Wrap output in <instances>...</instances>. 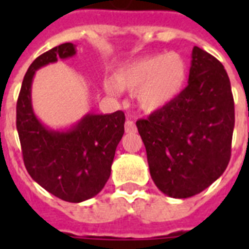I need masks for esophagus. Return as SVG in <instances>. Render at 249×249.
<instances>
[{
    "instance_id": "34e87169",
    "label": "esophagus",
    "mask_w": 249,
    "mask_h": 249,
    "mask_svg": "<svg viewBox=\"0 0 249 249\" xmlns=\"http://www.w3.org/2000/svg\"><path fill=\"white\" fill-rule=\"evenodd\" d=\"M125 132L126 133H136L137 132L136 124H134V121L130 120V119H126V121H125Z\"/></svg>"
}]
</instances>
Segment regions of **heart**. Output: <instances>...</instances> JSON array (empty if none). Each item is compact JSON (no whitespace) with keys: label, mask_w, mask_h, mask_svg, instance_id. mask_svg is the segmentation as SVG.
Wrapping results in <instances>:
<instances>
[{"label":"heart","mask_w":249,"mask_h":249,"mask_svg":"<svg viewBox=\"0 0 249 249\" xmlns=\"http://www.w3.org/2000/svg\"><path fill=\"white\" fill-rule=\"evenodd\" d=\"M187 68L176 53L155 54L121 67L111 81H106V93L116 97L119 90L136 93L141 108L152 112L168 105L185 85Z\"/></svg>","instance_id":"1"}]
</instances>
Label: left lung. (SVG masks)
I'll return each instance as SVG.
<instances>
[{"mask_svg": "<svg viewBox=\"0 0 249 249\" xmlns=\"http://www.w3.org/2000/svg\"><path fill=\"white\" fill-rule=\"evenodd\" d=\"M189 84L177 97L137 121L158 189L185 199L211 186L231 156L235 109L220 60L194 46Z\"/></svg>", "mask_w": 249, "mask_h": 249, "instance_id": "1", "label": "left lung"}]
</instances>
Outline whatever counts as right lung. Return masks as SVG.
Listing matches in <instances>:
<instances>
[{"instance_id":"1","label":"right lung","mask_w":249,"mask_h":249,"mask_svg":"<svg viewBox=\"0 0 249 249\" xmlns=\"http://www.w3.org/2000/svg\"><path fill=\"white\" fill-rule=\"evenodd\" d=\"M75 54V45L66 42L36 58L23 79L17 102V129L27 172L46 191L70 203L88 200L105 187L125 123L124 112L116 111L88 113L66 132L41 124L31 102L33 76L38 68Z\"/></svg>"}]
</instances>
